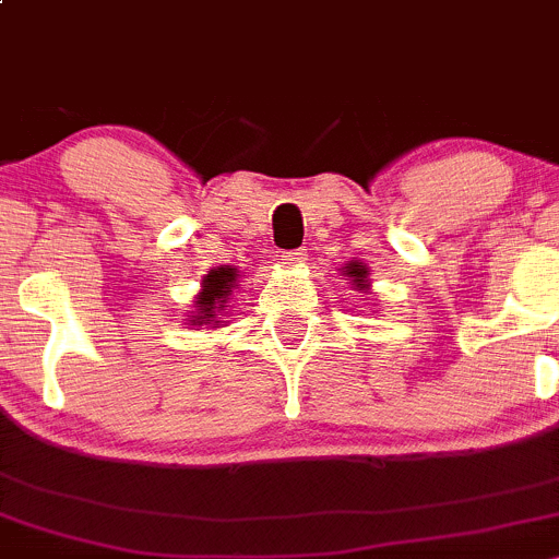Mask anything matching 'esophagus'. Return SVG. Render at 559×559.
<instances>
[{
	"label": "esophagus",
	"instance_id": "1",
	"mask_svg": "<svg viewBox=\"0 0 559 559\" xmlns=\"http://www.w3.org/2000/svg\"><path fill=\"white\" fill-rule=\"evenodd\" d=\"M286 264H292V267H302L305 260H308V251L305 249H295V251H286L284 254Z\"/></svg>",
	"mask_w": 559,
	"mask_h": 559
}]
</instances>
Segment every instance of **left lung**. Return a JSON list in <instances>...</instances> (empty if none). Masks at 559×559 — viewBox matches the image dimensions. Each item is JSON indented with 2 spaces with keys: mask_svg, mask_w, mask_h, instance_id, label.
<instances>
[{
  "mask_svg": "<svg viewBox=\"0 0 559 559\" xmlns=\"http://www.w3.org/2000/svg\"><path fill=\"white\" fill-rule=\"evenodd\" d=\"M348 278L354 281L358 289H367V267H364V264H350Z\"/></svg>",
  "mask_w": 559,
  "mask_h": 559,
  "instance_id": "obj_1",
  "label": "left lung"
}]
</instances>
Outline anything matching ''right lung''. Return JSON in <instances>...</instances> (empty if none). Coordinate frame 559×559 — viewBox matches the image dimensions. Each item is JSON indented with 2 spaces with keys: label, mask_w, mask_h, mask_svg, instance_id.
<instances>
[{
  "label": "right lung",
  "mask_w": 559,
  "mask_h": 559,
  "mask_svg": "<svg viewBox=\"0 0 559 559\" xmlns=\"http://www.w3.org/2000/svg\"><path fill=\"white\" fill-rule=\"evenodd\" d=\"M235 278H238V270L230 267V264H222V267L211 270L203 278V292L198 295V316L192 319V324H209V321L216 319V310L227 308V297H230V289L235 286Z\"/></svg>",
  "instance_id": "add662e5"
}]
</instances>
